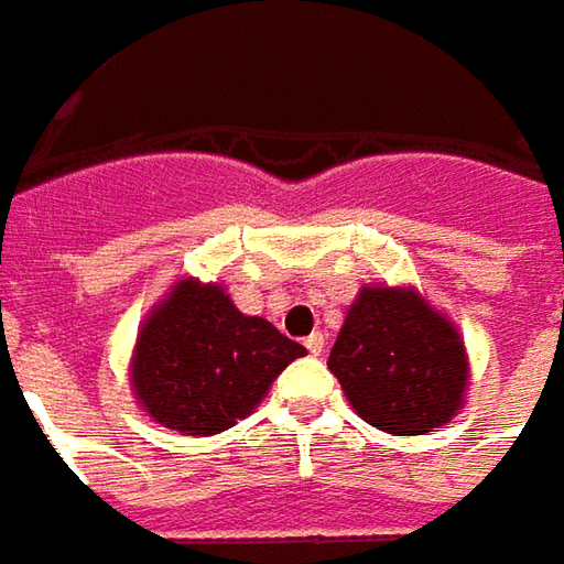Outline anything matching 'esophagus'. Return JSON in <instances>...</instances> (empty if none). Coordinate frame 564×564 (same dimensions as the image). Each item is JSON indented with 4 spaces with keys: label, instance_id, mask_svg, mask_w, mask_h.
Returning a JSON list of instances; mask_svg holds the SVG:
<instances>
[{
    "label": "esophagus",
    "instance_id": "obj_1",
    "mask_svg": "<svg viewBox=\"0 0 564 564\" xmlns=\"http://www.w3.org/2000/svg\"><path fill=\"white\" fill-rule=\"evenodd\" d=\"M304 348L311 351V355H323V348H326V338H323V333H314V336L304 338Z\"/></svg>",
    "mask_w": 564,
    "mask_h": 564
}]
</instances>
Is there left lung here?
Listing matches in <instances>:
<instances>
[{
    "label": "left lung",
    "mask_w": 564,
    "mask_h": 564,
    "mask_svg": "<svg viewBox=\"0 0 564 564\" xmlns=\"http://www.w3.org/2000/svg\"><path fill=\"white\" fill-rule=\"evenodd\" d=\"M360 421L392 436H423L467 399L470 360L455 319L414 285H364L329 351Z\"/></svg>",
    "instance_id": "1"
}]
</instances>
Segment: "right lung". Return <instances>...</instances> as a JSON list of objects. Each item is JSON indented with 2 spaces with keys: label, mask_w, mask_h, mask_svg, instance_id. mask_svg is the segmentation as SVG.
<instances>
[{
  "label": "right lung",
  "mask_w": 564,
  "mask_h": 564,
  "mask_svg": "<svg viewBox=\"0 0 564 564\" xmlns=\"http://www.w3.org/2000/svg\"><path fill=\"white\" fill-rule=\"evenodd\" d=\"M307 348L235 307L226 285L178 279L143 316L128 364L141 411L182 436H216L267 399Z\"/></svg>",
  "instance_id": "1"
}]
</instances>
